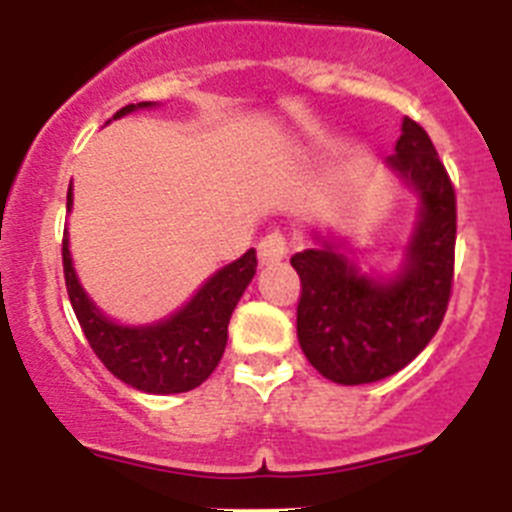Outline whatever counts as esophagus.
<instances>
[{
    "label": "esophagus",
    "instance_id": "34e87169",
    "mask_svg": "<svg viewBox=\"0 0 512 512\" xmlns=\"http://www.w3.org/2000/svg\"><path fill=\"white\" fill-rule=\"evenodd\" d=\"M284 259H287V241H284L282 233H269L266 238H261L259 243L261 266L279 264V261Z\"/></svg>",
    "mask_w": 512,
    "mask_h": 512
}]
</instances>
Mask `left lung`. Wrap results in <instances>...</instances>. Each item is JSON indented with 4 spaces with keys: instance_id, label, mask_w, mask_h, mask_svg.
I'll return each mask as SVG.
<instances>
[{
    "instance_id": "left-lung-1",
    "label": "left lung",
    "mask_w": 512,
    "mask_h": 512,
    "mask_svg": "<svg viewBox=\"0 0 512 512\" xmlns=\"http://www.w3.org/2000/svg\"><path fill=\"white\" fill-rule=\"evenodd\" d=\"M395 156L384 169L418 200L408 241L390 264H364L354 238L310 230L292 256L300 274L297 338L302 354L336 384H369L408 366L436 336L454 279L456 197L431 138L402 117Z\"/></svg>"
}]
</instances>
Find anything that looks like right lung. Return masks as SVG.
Returning a JSON list of instances; mask_svg holds the SVG:
<instances>
[{
	"instance_id": "right-lung-1",
	"label": "right lung",
	"mask_w": 512,
	"mask_h": 512,
	"mask_svg": "<svg viewBox=\"0 0 512 512\" xmlns=\"http://www.w3.org/2000/svg\"><path fill=\"white\" fill-rule=\"evenodd\" d=\"M158 102L122 107L112 120L153 110ZM107 120V122H112ZM74 210V189L66 194V212ZM256 274V251L248 248L205 279L179 310L153 323H120L89 297L79 282L69 248V228L63 230V277L84 336L94 354L120 382L148 395H179L200 387L220 364L228 343V323L235 305Z\"/></svg>"
}]
</instances>
